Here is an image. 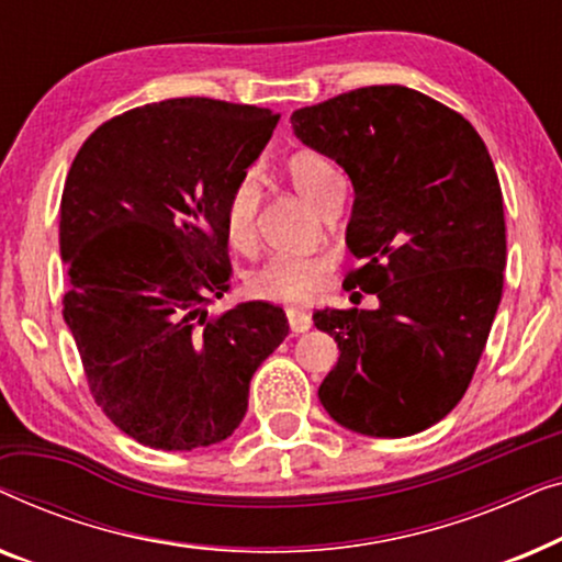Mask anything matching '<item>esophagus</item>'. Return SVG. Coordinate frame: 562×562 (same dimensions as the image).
<instances>
[{"instance_id":"1","label":"esophagus","mask_w":562,"mask_h":562,"mask_svg":"<svg viewBox=\"0 0 562 562\" xmlns=\"http://www.w3.org/2000/svg\"><path fill=\"white\" fill-rule=\"evenodd\" d=\"M286 317H289L291 333H294V335H302L312 327V314L304 312V310H286Z\"/></svg>"}]
</instances>
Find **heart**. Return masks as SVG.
<instances>
[{"label": "heart", "instance_id": "b5f03b06", "mask_svg": "<svg viewBox=\"0 0 562 562\" xmlns=\"http://www.w3.org/2000/svg\"><path fill=\"white\" fill-rule=\"evenodd\" d=\"M286 176L299 194L312 206L325 202L329 191L340 181L335 166L314 150H299L286 160ZM260 204V187L256 173H243L227 191L222 206V225L229 245L240 252H250L256 245V214ZM333 260L319 252L312 256H271L266 263L252 268L245 279V289L252 299L276 304L312 302L322 291Z\"/></svg>", "mask_w": 562, "mask_h": 562}]
</instances>
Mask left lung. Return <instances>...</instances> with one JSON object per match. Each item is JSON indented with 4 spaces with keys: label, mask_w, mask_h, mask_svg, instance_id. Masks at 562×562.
<instances>
[{
    "label": "left lung",
    "mask_w": 562,
    "mask_h": 562,
    "mask_svg": "<svg viewBox=\"0 0 562 562\" xmlns=\"http://www.w3.org/2000/svg\"><path fill=\"white\" fill-rule=\"evenodd\" d=\"M304 145L356 189L345 289L375 310L314 312L340 358L319 386L352 432L406 437L456 409L504 289L506 225L486 143L463 114L406 87H363L291 114Z\"/></svg>",
    "instance_id": "left-lung-1"
}]
</instances>
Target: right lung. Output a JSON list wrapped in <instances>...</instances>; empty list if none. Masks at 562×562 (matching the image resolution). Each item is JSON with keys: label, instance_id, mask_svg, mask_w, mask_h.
Instances as JSON below:
<instances>
[{"label": "right lung", "instance_id": "obj_1", "mask_svg": "<svg viewBox=\"0 0 562 562\" xmlns=\"http://www.w3.org/2000/svg\"><path fill=\"white\" fill-rule=\"evenodd\" d=\"M279 117L206 97L135 106L99 125L66 176L64 319L97 406L148 448L233 435L252 373L289 335L266 302L206 312L233 276L227 191Z\"/></svg>", "mask_w": 562, "mask_h": 562}]
</instances>
